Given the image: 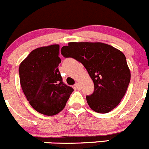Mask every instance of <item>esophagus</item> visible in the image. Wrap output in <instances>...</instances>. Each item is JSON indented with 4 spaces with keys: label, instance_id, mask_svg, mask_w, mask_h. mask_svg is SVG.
Instances as JSON below:
<instances>
[{
    "label": "esophagus",
    "instance_id": "obj_1",
    "mask_svg": "<svg viewBox=\"0 0 149 149\" xmlns=\"http://www.w3.org/2000/svg\"><path fill=\"white\" fill-rule=\"evenodd\" d=\"M74 88L77 90H80V85H79V83H76L74 85Z\"/></svg>",
    "mask_w": 149,
    "mask_h": 149
}]
</instances>
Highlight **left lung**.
<instances>
[{"mask_svg":"<svg viewBox=\"0 0 149 149\" xmlns=\"http://www.w3.org/2000/svg\"><path fill=\"white\" fill-rule=\"evenodd\" d=\"M65 58L82 63L94 83V91L86 99L95 112L114 109L124 97L130 81V71L122 51L103 42H71L61 48Z\"/></svg>","mask_w":149,"mask_h":149,"instance_id":"1","label":"left lung"}]
</instances>
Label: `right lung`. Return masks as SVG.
<instances>
[{
	"instance_id": "obj_1",
	"label": "right lung",
	"mask_w": 149,
	"mask_h": 149,
	"mask_svg": "<svg viewBox=\"0 0 149 149\" xmlns=\"http://www.w3.org/2000/svg\"><path fill=\"white\" fill-rule=\"evenodd\" d=\"M59 45L33 50L19 67L20 84L31 107L40 114L53 116L59 113L73 92L62 81Z\"/></svg>"
}]
</instances>
